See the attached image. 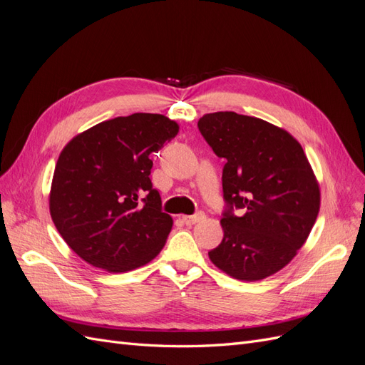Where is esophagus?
<instances>
[{
  "label": "esophagus",
  "mask_w": 365,
  "mask_h": 365,
  "mask_svg": "<svg viewBox=\"0 0 365 365\" xmlns=\"http://www.w3.org/2000/svg\"><path fill=\"white\" fill-rule=\"evenodd\" d=\"M205 217V213L204 212H197L195 215H190V216H182V220L187 224V225H195L197 222H201V220Z\"/></svg>",
  "instance_id": "esophagus-1"
}]
</instances>
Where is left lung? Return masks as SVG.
I'll list each match as a JSON object with an SVG mask.
<instances>
[{"mask_svg":"<svg viewBox=\"0 0 365 365\" xmlns=\"http://www.w3.org/2000/svg\"><path fill=\"white\" fill-rule=\"evenodd\" d=\"M197 129L227 160L224 239L208 251L210 260L237 280L275 274L303 247L319 210V187L303 148L268 121L230 111L205 114Z\"/></svg>","mask_w":365,"mask_h":365,"instance_id":"obj_1","label":"left lung"}]
</instances>
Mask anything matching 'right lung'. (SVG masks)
Wrapping results in <instances>:
<instances>
[{"mask_svg": "<svg viewBox=\"0 0 365 365\" xmlns=\"http://www.w3.org/2000/svg\"><path fill=\"white\" fill-rule=\"evenodd\" d=\"M178 129L161 114L137 113L102 121L63 148L50 213L77 256L96 268L125 272L161 251L173 222L149 178V157Z\"/></svg>", "mask_w": 365, "mask_h": 365, "instance_id": "1", "label": "right lung"}]
</instances>
